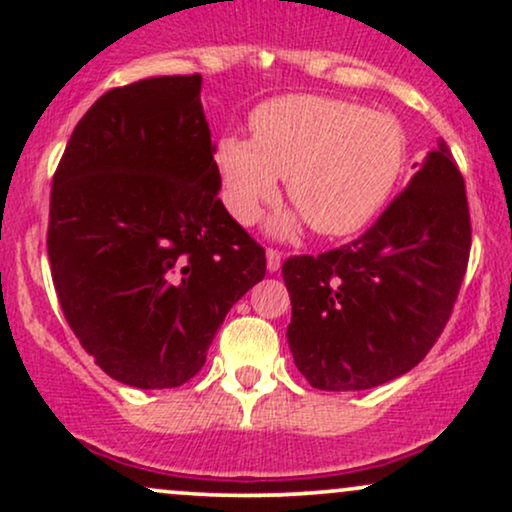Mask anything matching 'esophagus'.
Here are the masks:
<instances>
[{
    "instance_id": "34e87169",
    "label": "esophagus",
    "mask_w": 512,
    "mask_h": 512,
    "mask_svg": "<svg viewBox=\"0 0 512 512\" xmlns=\"http://www.w3.org/2000/svg\"><path fill=\"white\" fill-rule=\"evenodd\" d=\"M267 269L269 272H279L281 269V252L279 250H267Z\"/></svg>"
}]
</instances>
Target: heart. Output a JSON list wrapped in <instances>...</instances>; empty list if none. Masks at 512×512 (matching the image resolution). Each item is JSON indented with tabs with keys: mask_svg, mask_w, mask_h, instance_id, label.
Returning <instances> with one entry per match:
<instances>
[{
	"mask_svg": "<svg viewBox=\"0 0 512 512\" xmlns=\"http://www.w3.org/2000/svg\"><path fill=\"white\" fill-rule=\"evenodd\" d=\"M252 142L223 134L214 161L223 202L257 219L286 178L298 214L272 226L289 236L308 219L322 236H349L385 207L402 175L407 137L392 115L325 96H281L250 115Z\"/></svg>",
	"mask_w": 512,
	"mask_h": 512,
	"instance_id": "b5f03b06",
	"label": "heart"
}]
</instances>
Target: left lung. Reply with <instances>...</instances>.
<instances>
[{
    "mask_svg": "<svg viewBox=\"0 0 512 512\" xmlns=\"http://www.w3.org/2000/svg\"><path fill=\"white\" fill-rule=\"evenodd\" d=\"M469 245L464 180L438 142L361 238L281 267L291 296L286 339L305 380L356 392L414 368L448 322Z\"/></svg>",
    "mask_w": 512,
    "mask_h": 512,
    "instance_id": "1",
    "label": "left lung"
}]
</instances>
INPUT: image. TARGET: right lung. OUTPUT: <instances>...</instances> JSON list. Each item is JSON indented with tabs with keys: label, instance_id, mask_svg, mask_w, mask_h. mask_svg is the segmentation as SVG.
<instances>
[{
	"label": "right lung",
	"instance_id": "add662e5",
	"mask_svg": "<svg viewBox=\"0 0 512 512\" xmlns=\"http://www.w3.org/2000/svg\"><path fill=\"white\" fill-rule=\"evenodd\" d=\"M202 76L103 93L52 178L48 255L81 346L110 378L163 390L195 378L264 250L219 199Z\"/></svg>",
	"mask_w": 512,
	"mask_h": 512
}]
</instances>
